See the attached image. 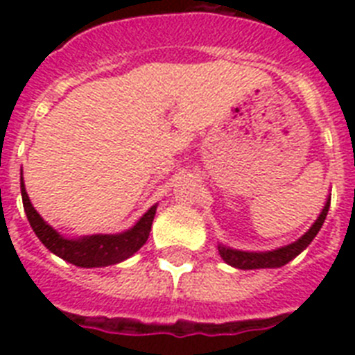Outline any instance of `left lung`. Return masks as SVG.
Segmentation results:
<instances>
[{
    "label": "left lung",
    "instance_id": "obj_1",
    "mask_svg": "<svg viewBox=\"0 0 355 355\" xmlns=\"http://www.w3.org/2000/svg\"><path fill=\"white\" fill-rule=\"evenodd\" d=\"M330 210V197L326 200L324 208L317 217V221L309 227V230L304 234L302 237H298L295 243H289L286 247L275 248V250H265V252H248V250H237V248L227 247L219 243L217 250L221 254V258L227 261L228 265H232L236 269L250 270V269H278L282 265L289 263L291 259H295L298 254L302 252L304 248H308V245L315 239V236L319 234L322 228L326 216Z\"/></svg>",
    "mask_w": 355,
    "mask_h": 355
}]
</instances>
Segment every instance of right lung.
Wrapping results in <instances>:
<instances>
[{"label": "right lung", "mask_w": 355, "mask_h": 355, "mask_svg": "<svg viewBox=\"0 0 355 355\" xmlns=\"http://www.w3.org/2000/svg\"><path fill=\"white\" fill-rule=\"evenodd\" d=\"M19 188H21V200H24V210L27 214L29 225L36 237L46 245L53 254L58 258L66 259L68 263H73L77 267H107V265H116L123 259L130 258L134 252H138L144 247L147 237H149L153 219H155L156 206H150L139 221L132 228L119 234H94V236L83 237H64L58 234L51 225H47L40 217V214L31 205L29 195L25 191L24 173L19 178Z\"/></svg>", "instance_id": "right-lung-1"}]
</instances>
